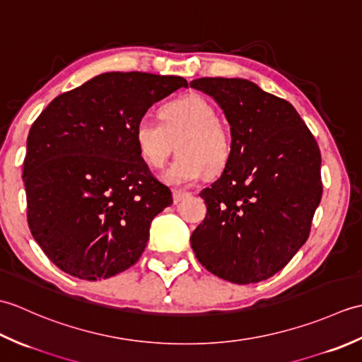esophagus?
Masks as SVG:
<instances>
[{
	"label": "esophagus",
	"mask_w": 362,
	"mask_h": 362,
	"mask_svg": "<svg viewBox=\"0 0 362 362\" xmlns=\"http://www.w3.org/2000/svg\"><path fill=\"white\" fill-rule=\"evenodd\" d=\"M189 196V193H187V191H180V189H174L173 191V202L177 205L180 204L183 199H187Z\"/></svg>",
	"instance_id": "obj_1"
}]
</instances>
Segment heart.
I'll use <instances>...</instances> for the list:
<instances>
[{
  "label": "heart",
  "instance_id": "b5f03b06",
  "mask_svg": "<svg viewBox=\"0 0 362 362\" xmlns=\"http://www.w3.org/2000/svg\"><path fill=\"white\" fill-rule=\"evenodd\" d=\"M160 121L144 118L135 127V144L146 165L163 166L177 146V157L168 166L163 180L187 187L209 173L226 166L232 141L218 121L214 107L201 95H188L161 107Z\"/></svg>",
  "mask_w": 362,
  "mask_h": 362
}]
</instances>
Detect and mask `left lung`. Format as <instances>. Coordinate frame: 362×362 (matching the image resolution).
<instances>
[{
  "label": "left lung",
  "mask_w": 362,
  "mask_h": 362,
  "mask_svg": "<svg viewBox=\"0 0 362 362\" xmlns=\"http://www.w3.org/2000/svg\"><path fill=\"white\" fill-rule=\"evenodd\" d=\"M224 110L232 152L201 191L206 216L191 235L201 264L236 284L267 280L308 240L320 204V151L297 110L247 79L189 83Z\"/></svg>",
  "instance_id": "left-lung-1"
}]
</instances>
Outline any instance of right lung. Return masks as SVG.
Segmentation results:
<instances>
[{"label":"right lung","mask_w":362,"mask_h":362,"mask_svg":"<svg viewBox=\"0 0 362 362\" xmlns=\"http://www.w3.org/2000/svg\"><path fill=\"white\" fill-rule=\"evenodd\" d=\"M180 76L104 73L57 96L29 130L23 180L28 224L45 255L76 279L134 266L171 191L141 160L135 127Z\"/></svg>","instance_id":"1"}]
</instances>
